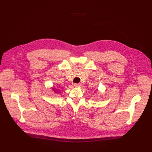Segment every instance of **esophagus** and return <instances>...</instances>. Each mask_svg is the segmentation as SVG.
<instances>
[{
    "mask_svg": "<svg viewBox=\"0 0 152 152\" xmlns=\"http://www.w3.org/2000/svg\"><path fill=\"white\" fill-rule=\"evenodd\" d=\"M73 86L75 87H81V84H74Z\"/></svg>",
    "mask_w": 152,
    "mask_h": 152,
    "instance_id": "esophagus-1",
    "label": "esophagus"
}]
</instances>
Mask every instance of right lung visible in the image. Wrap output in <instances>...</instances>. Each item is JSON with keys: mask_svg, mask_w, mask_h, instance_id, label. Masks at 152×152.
<instances>
[{"mask_svg": "<svg viewBox=\"0 0 152 152\" xmlns=\"http://www.w3.org/2000/svg\"><path fill=\"white\" fill-rule=\"evenodd\" d=\"M52 90H53V91H54L55 93H58V92H59V91L58 90V89H55L54 88V87H52Z\"/></svg>", "mask_w": 152, "mask_h": 152, "instance_id": "add662e5", "label": "right lung"}]
</instances>
